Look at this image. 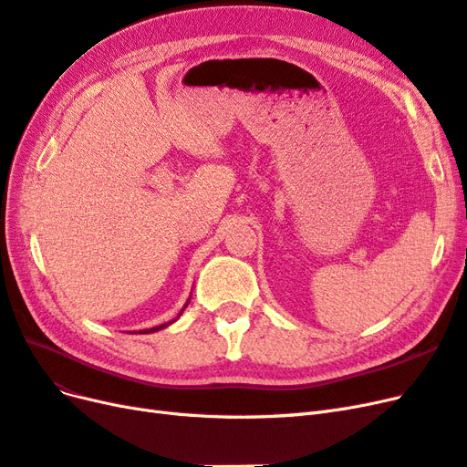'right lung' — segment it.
<instances>
[{
	"label": "right lung",
	"instance_id": "add662e5",
	"mask_svg": "<svg viewBox=\"0 0 467 467\" xmlns=\"http://www.w3.org/2000/svg\"><path fill=\"white\" fill-rule=\"evenodd\" d=\"M189 302H191V298L187 300V304H185V306H182V309H181V312H179V316H177L173 321H177V319L182 316V312H185V307L189 306ZM173 321H167V323H161V325H155V327H150V329H142V331H140V333H144V335H146V333H155V331H161V329H165V327H167V325H171ZM134 333H136V331H134Z\"/></svg>",
	"mask_w": 467,
	"mask_h": 467
}]
</instances>
